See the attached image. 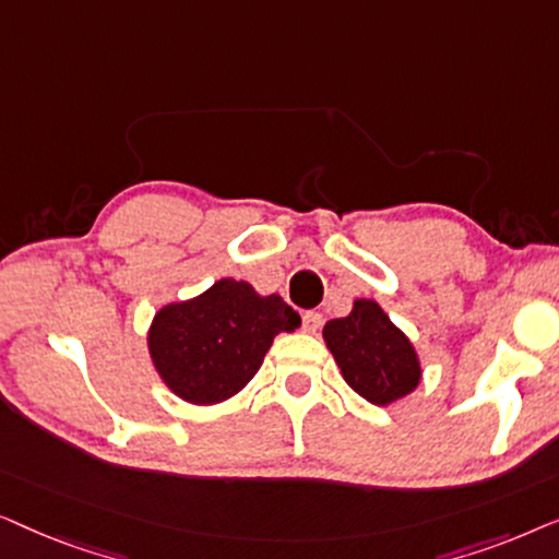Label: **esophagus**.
I'll return each instance as SVG.
<instances>
[{"mask_svg": "<svg viewBox=\"0 0 559 559\" xmlns=\"http://www.w3.org/2000/svg\"><path fill=\"white\" fill-rule=\"evenodd\" d=\"M323 325V316L320 312H305L302 316V331L305 333H318Z\"/></svg>", "mask_w": 559, "mask_h": 559, "instance_id": "esophagus-1", "label": "esophagus"}]
</instances>
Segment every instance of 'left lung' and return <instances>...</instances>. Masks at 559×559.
Listing matches in <instances>:
<instances>
[{
  "label": "left lung",
  "instance_id": "8db88e82",
  "mask_svg": "<svg viewBox=\"0 0 559 559\" xmlns=\"http://www.w3.org/2000/svg\"><path fill=\"white\" fill-rule=\"evenodd\" d=\"M323 338L348 386L371 404L402 400L419 384L415 348L373 300H356L350 316L328 320Z\"/></svg>",
  "mask_w": 559,
  "mask_h": 559
}]
</instances>
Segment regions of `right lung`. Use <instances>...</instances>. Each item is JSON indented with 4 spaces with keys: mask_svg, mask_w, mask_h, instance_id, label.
I'll return each mask as SVG.
<instances>
[{
    "mask_svg": "<svg viewBox=\"0 0 559 559\" xmlns=\"http://www.w3.org/2000/svg\"><path fill=\"white\" fill-rule=\"evenodd\" d=\"M297 325L300 316L280 295L262 297L249 282L218 280L193 300L157 312L150 354L175 394L216 404L249 384L274 335Z\"/></svg>",
    "mask_w": 559,
    "mask_h": 559,
    "instance_id": "obj_1",
    "label": "right lung"
}]
</instances>
